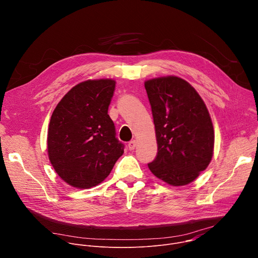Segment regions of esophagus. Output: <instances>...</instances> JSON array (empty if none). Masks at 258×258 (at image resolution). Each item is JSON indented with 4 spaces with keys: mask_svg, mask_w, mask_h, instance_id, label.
<instances>
[{
    "mask_svg": "<svg viewBox=\"0 0 258 258\" xmlns=\"http://www.w3.org/2000/svg\"><path fill=\"white\" fill-rule=\"evenodd\" d=\"M137 147V141H135V140H133V141H131L130 143H128V149L132 151V150H134L135 148Z\"/></svg>",
    "mask_w": 258,
    "mask_h": 258,
    "instance_id": "obj_1",
    "label": "esophagus"
}]
</instances>
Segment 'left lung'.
I'll use <instances>...</instances> for the list:
<instances>
[{"label": "left lung", "instance_id": "obj_1", "mask_svg": "<svg viewBox=\"0 0 258 258\" xmlns=\"http://www.w3.org/2000/svg\"><path fill=\"white\" fill-rule=\"evenodd\" d=\"M152 108L158 153L151 172L173 187L195 180L213 156L214 130L197 91L174 76L145 82Z\"/></svg>", "mask_w": 258, "mask_h": 258}]
</instances>
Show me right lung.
Here are the masks:
<instances>
[{
  "label": "right lung",
  "instance_id": "obj_1",
  "mask_svg": "<svg viewBox=\"0 0 258 258\" xmlns=\"http://www.w3.org/2000/svg\"><path fill=\"white\" fill-rule=\"evenodd\" d=\"M111 79L88 80L73 87L54 109L48 128L51 164L71 187L102 182L123 154L108 107L115 89Z\"/></svg>",
  "mask_w": 258,
  "mask_h": 258
}]
</instances>
